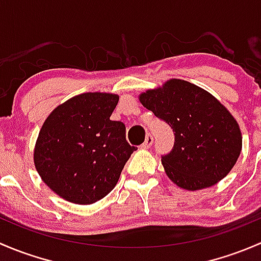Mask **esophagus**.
<instances>
[{
  "label": "esophagus",
  "mask_w": 261,
  "mask_h": 261,
  "mask_svg": "<svg viewBox=\"0 0 261 261\" xmlns=\"http://www.w3.org/2000/svg\"><path fill=\"white\" fill-rule=\"evenodd\" d=\"M152 141H154V139H152V135L151 134H146V136H145V141H144V144L141 146L143 147H150L152 145Z\"/></svg>",
  "instance_id": "esophagus-1"
}]
</instances>
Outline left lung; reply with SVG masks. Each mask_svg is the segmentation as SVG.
I'll use <instances>...</instances> for the list:
<instances>
[{
	"label": "left lung",
	"mask_w": 261,
	"mask_h": 261,
	"mask_svg": "<svg viewBox=\"0 0 261 261\" xmlns=\"http://www.w3.org/2000/svg\"><path fill=\"white\" fill-rule=\"evenodd\" d=\"M144 107L174 133V146L162 155L167 175L188 191L207 188L228 174L243 145L232 115L212 94L181 80L140 96Z\"/></svg>",
	"instance_id": "1"
}]
</instances>
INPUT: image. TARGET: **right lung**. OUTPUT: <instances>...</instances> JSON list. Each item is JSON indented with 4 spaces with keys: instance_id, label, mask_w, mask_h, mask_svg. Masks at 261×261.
Wrapping results in <instances>:
<instances>
[{
    "instance_id": "right-lung-1",
    "label": "right lung",
    "mask_w": 261,
    "mask_h": 261,
    "mask_svg": "<svg viewBox=\"0 0 261 261\" xmlns=\"http://www.w3.org/2000/svg\"><path fill=\"white\" fill-rule=\"evenodd\" d=\"M117 102L116 94L83 93L58 106L44 122L34 163L62 198L91 204L115 188L136 150L126 140L125 123L110 120Z\"/></svg>"
}]
</instances>
